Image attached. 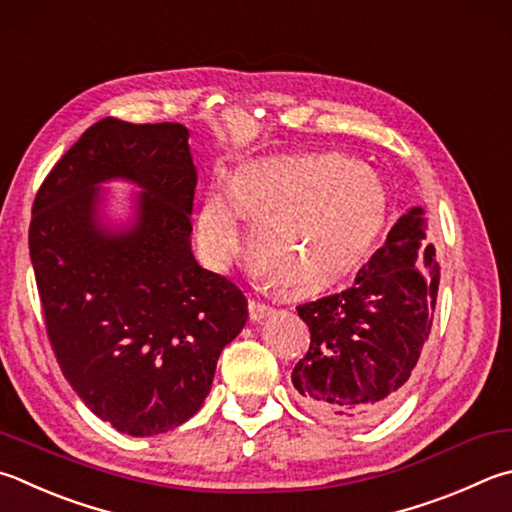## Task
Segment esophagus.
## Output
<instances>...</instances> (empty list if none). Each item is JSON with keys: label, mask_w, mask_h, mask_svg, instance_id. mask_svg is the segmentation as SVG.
Listing matches in <instances>:
<instances>
[{"label": "esophagus", "mask_w": 512, "mask_h": 512, "mask_svg": "<svg viewBox=\"0 0 512 512\" xmlns=\"http://www.w3.org/2000/svg\"><path fill=\"white\" fill-rule=\"evenodd\" d=\"M248 313H250V320L253 322H262L264 318H271V315L275 313L273 306H268L264 302H250L248 304Z\"/></svg>", "instance_id": "34e87169"}]
</instances>
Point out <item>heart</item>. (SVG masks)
<instances>
[{"label": "heart", "instance_id": "obj_1", "mask_svg": "<svg viewBox=\"0 0 512 512\" xmlns=\"http://www.w3.org/2000/svg\"><path fill=\"white\" fill-rule=\"evenodd\" d=\"M250 224V255L288 293L322 291L356 271L387 219V190L369 165L340 154L271 156L212 185L199 210V239L224 264Z\"/></svg>", "mask_w": 512, "mask_h": 512}]
</instances>
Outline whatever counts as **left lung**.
<instances>
[{
    "mask_svg": "<svg viewBox=\"0 0 512 512\" xmlns=\"http://www.w3.org/2000/svg\"><path fill=\"white\" fill-rule=\"evenodd\" d=\"M439 262L423 208H412L342 293L297 306L311 345L291 380L306 412L365 423L403 396L430 336Z\"/></svg>",
    "mask_w": 512,
    "mask_h": 512,
    "instance_id": "obj_1",
    "label": "left lung"
}]
</instances>
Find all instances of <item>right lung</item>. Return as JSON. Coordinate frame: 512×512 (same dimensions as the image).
I'll return each mask as SVG.
<instances>
[{
	"instance_id": "1",
	"label": "right lung",
	"mask_w": 512,
	"mask_h": 512,
	"mask_svg": "<svg viewBox=\"0 0 512 512\" xmlns=\"http://www.w3.org/2000/svg\"><path fill=\"white\" fill-rule=\"evenodd\" d=\"M179 123L102 118L37 190L29 248L46 333L85 405L118 432L152 436L199 412L248 300L192 255L197 167ZM136 182L125 229L99 219L97 183Z\"/></svg>"
}]
</instances>
